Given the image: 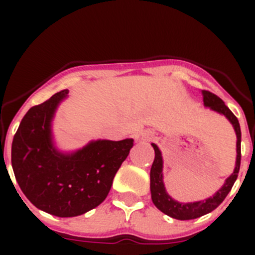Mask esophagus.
Masks as SVG:
<instances>
[{
  "mask_svg": "<svg viewBox=\"0 0 255 255\" xmlns=\"http://www.w3.org/2000/svg\"><path fill=\"white\" fill-rule=\"evenodd\" d=\"M154 133L151 130H139L135 133V140L137 142H149L153 138Z\"/></svg>",
  "mask_w": 255,
  "mask_h": 255,
  "instance_id": "esophagus-1",
  "label": "esophagus"
}]
</instances>
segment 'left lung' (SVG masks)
Listing matches in <instances>:
<instances>
[{
	"mask_svg": "<svg viewBox=\"0 0 255 255\" xmlns=\"http://www.w3.org/2000/svg\"><path fill=\"white\" fill-rule=\"evenodd\" d=\"M202 96H204V105L205 107H210L212 111H216L221 115L225 116L231 123H232L233 128L236 130V135H237V158H236V166L233 173L226 179L223 186L216 192L213 196L208 197L206 200L196 202H179L176 200L171 199L166 192L165 186H164L163 181V156H161L160 150H159L158 145L151 143L154 151H155V158H154L153 165L150 169V192H151V200L153 204L155 205L156 208L161 211L165 215L170 216V217L175 218V220H195L201 216L206 215V213L212 212L215 208H217L222 204L223 200L228 195V192L232 189L233 184L237 180L239 166H241V126L232 111L228 109L225 105V102L217 96V95L212 94V92L202 91Z\"/></svg>",
	"mask_w": 255,
	"mask_h": 255,
	"instance_id": "left-lung-1",
	"label": "left lung"
}]
</instances>
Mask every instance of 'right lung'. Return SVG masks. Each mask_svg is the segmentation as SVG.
I'll return each mask as SVG.
<instances>
[{"label": "right lung", "mask_w": 255, "mask_h": 255, "mask_svg": "<svg viewBox=\"0 0 255 255\" xmlns=\"http://www.w3.org/2000/svg\"><path fill=\"white\" fill-rule=\"evenodd\" d=\"M68 90L24 115L12 142V168L20 190L39 210L75 217L99 206L129 154L133 139L94 140L74 153L55 148L51 121Z\"/></svg>", "instance_id": "obj_1"}]
</instances>
